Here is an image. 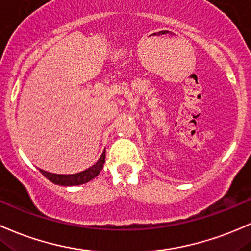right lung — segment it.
<instances>
[{
    "mask_svg": "<svg viewBox=\"0 0 251 251\" xmlns=\"http://www.w3.org/2000/svg\"><path fill=\"white\" fill-rule=\"evenodd\" d=\"M104 158H106V150L103 151L99 161L96 162L94 166H92L84 172L77 173V174L71 175H62V174H52V173L45 172V170L39 169L40 173L45 176L48 180L53 182L54 184H59V186H78V184H83L89 182L90 180L96 177L100 172L102 170L104 164Z\"/></svg>",
    "mask_w": 251,
    "mask_h": 251,
    "instance_id": "add662e5",
    "label": "right lung"
}]
</instances>
